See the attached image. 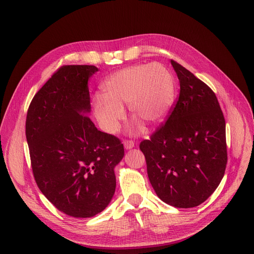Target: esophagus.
I'll return each mask as SVG.
<instances>
[{"instance_id": "1", "label": "esophagus", "mask_w": 254, "mask_h": 254, "mask_svg": "<svg viewBox=\"0 0 254 254\" xmlns=\"http://www.w3.org/2000/svg\"><path fill=\"white\" fill-rule=\"evenodd\" d=\"M135 146V144H134V142L132 141V140H125L124 141V147L126 148V149H131V148H133Z\"/></svg>"}]
</instances>
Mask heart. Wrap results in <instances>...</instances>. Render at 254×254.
Here are the masks:
<instances>
[{
    "mask_svg": "<svg viewBox=\"0 0 254 254\" xmlns=\"http://www.w3.org/2000/svg\"><path fill=\"white\" fill-rule=\"evenodd\" d=\"M103 95L92 100L95 118L108 134H116L126 118L124 107L135 120L129 127L138 133L142 123L149 127L162 124L176 99V84L163 64H135L109 75L101 85Z\"/></svg>",
    "mask_w": 254,
    "mask_h": 254,
    "instance_id": "obj_1",
    "label": "heart"
}]
</instances>
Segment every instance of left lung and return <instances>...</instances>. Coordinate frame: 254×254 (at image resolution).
<instances>
[{"label": "left lung", "instance_id": "obj_1", "mask_svg": "<svg viewBox=\"0 0 254 254\" xmlns=\"http://www.w3.org/2000/svg\"><path fill=\"white\" fill-rule=\"evenodd\" d=\"M171 64L180 82L179 100L168 121L139 147L159 198L189 208L204 202L224 177L226 123L214 92L177 62Z\"/></svg>", "mask_w": 254, "mask_h": 254}]
</instances>
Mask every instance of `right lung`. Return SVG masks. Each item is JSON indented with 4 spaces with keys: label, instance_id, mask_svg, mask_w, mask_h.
<instances>
[{
    "label": "right lung",
    "instance_id": "obj_1",
    "mask_svg": "<svg viewBox=\"0 0 254 254\" xmlns=\"http://www.w3.org/2000/svg\"><path fill=\"white\" fill-rule=\"evenodd\" d=\"M99 69L69 65L37 91L25 133L34 179L45 196L73 218H91L111 202L124 146L89 119L88 81Z\"/></svg>",
    "mask_w": 254,
    "mask_h": 254
}]
</instances>
